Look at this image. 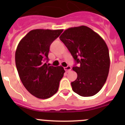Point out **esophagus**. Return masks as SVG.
Instances as JSON below:
<instances>
[{
  "mask_svg": "<svg viewBox=\"0 0 125 125\" xmlns=\"http://www.w3.org/2000/svg\"><path fill=\"white\" fill-rule=\"evenodd\" d=\"M64 68V70L66 71V72H68V71H69L71 70V67L69 66H68L67 67H65V68Z\"/></svg>",
  "mask_w": 125,
  "mask_h": 125,
  "instance_id": "obj_1",
  "label": "esophagus"
}]
</instances>
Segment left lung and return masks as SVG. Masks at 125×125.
I'll list each match as a JSON object with an SVG mask.
<instances>
[{
    "mask_svg": "<svg viewBox=\"0 0 125 125\" xmlns=\"http://www.w3.org/2000/svg\"><path fill=\"white\" fill-rule=\"evenodd\" d=\"M59 39L79 64L73 68L78 74L71 83L73 91L84 97L95 95L105 83L110 69V54L105 41L85 25L65 30Z\"/></svg>",
    "mask_w": 125,
    "mask_h": 125,
    "instance_id": "8db88e82",
    "label": "left lung"
}]
</instances>
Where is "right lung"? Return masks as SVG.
<instances>
[{
    "instance_id": "add662e5",
    "label": "right lung",
    "mask_w": 125,
    "mask_h": 125,
    "mask_svg": "<svg viewBox=\"0 0 125 125\" xmlns=\"http://www.w3.org/2000/svg\"><path fill=\"white\" fill-rule=\"evenodd\" d=\"M62 31L32 30L21 40L15 51V65L21 81L30 93L39 99H47L57 93L65 73L61 66L47 64L49 47Z\"/></svg>"
}]
</instances>
